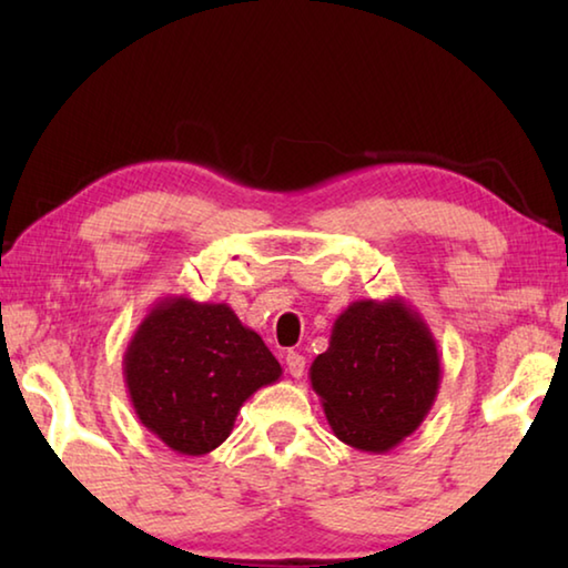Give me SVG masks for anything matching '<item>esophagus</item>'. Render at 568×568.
Wrapping results in <instances>:
<instances>
[{
    "mask_svg": "<svg viewBox=\"0 0 568 568\" xmlns=\"http://www.w3.org/2000/svg\"><path fill=\"white\" fill-rule=\"evenodd\" d=\"M285 365H287V373H291L293 378H301L303 373H305V358H303L301 353H295V351H287Z\"/></svg>",
    "mask_w": 568,
    "mask_h": 568,
    "instance_id": "34e87169",
    "label": "esophagus"
}]
</instances>
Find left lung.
Returning a JSON list of instances; mask_svg holds the SVG:
<instances>
[{"label":"left lung","instance_id":"obj_1","mask_svg":"<svg viewBox=\"0 0 568 568\" xmlns=\"http://www.w3.org/2000/svg\"><path fill=\"white\" fill-rule=\"evenodd\" d=\"M311 386L343 444L388 454L438 396L434 333L403 297L355 301L335 318L328 351L313 361Z\"/></svg>","mask_w":568,"mask_h":568}]
</instances>
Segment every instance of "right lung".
I'll return each mask as SVG.
<instances>
[{
  "label": "right lung",
  "mask_w": 568,
  "mask_h": 568,
  "mask_svg": "<svg viewBox=\"0 0 568 568\" xmlns=\"http://www.w3.org/2000/svg\"><path fill=\"white\" fill-rule=\"evenodd\" d=\"M142 426L182 456H205L230 436L243 403L283 376L261 335L227 303L162 297L122 358Z\"/></svg>",
  "instance_id": "right-lung-1"
}]
</instances>
